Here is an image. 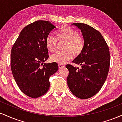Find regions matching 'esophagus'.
Listing matches in <instances>:
<instances>
[{
    "label": "esophagus",
    "instance_id": "34e87169",
    "mask_svg": "<svg viewBox=\"0 0 122 122\" xmlns=\"http://www.w3.org/2000/svg\"><path fill=\"white\" fill-rule=\"evenodd\" d=\"M64 66H65V65H64V64H58V67H59V68H60V69H61V68H63Z\"/></svg>",
    "mask_w": 122,
    "mask_h": 122
}]
</instances>
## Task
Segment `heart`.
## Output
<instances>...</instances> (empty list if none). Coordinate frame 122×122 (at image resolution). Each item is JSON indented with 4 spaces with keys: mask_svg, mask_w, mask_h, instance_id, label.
<instances>
[{
    "mask_svg": "<svg viewBox=\"0 0 122 122\" xmlns=\"http://www.w3.org/2000/svg\"><path fill=\"white\" fill-rule=\"evenodd\" d=\"M56 38L49 35L45 41L49 51L53 52L57 47V40L65 41L63 51H57L50 56V61L58 64H64L73 58L74 55L79 56L84 47V41L75 29L69 26H64L56 32Z\"/></svg>",
    "mask_w": 122,
    "mask_h": 122,
    "instance_id": "1",
    "label": "heart"
}]
</instances>
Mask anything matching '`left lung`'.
<instances>
[{"instance_id": "left-lung-1", "label": "left lung", "mask_w": 122, "mask_h": 122, "mask_svg": "<svg viewBox=\"0 0 122 122\" xmlns=\"http://www.w3.org/2000/svg\"><path fill=\"white\" fill-rule=\"evenodd\" d=\"M79 28L84 41V47L73 62L79 68L66 65L69 71L67 84L71 92L78 98L86 99L100 90L108 73L110 64L109 47L102 35L89 25L73 23Z\"/></svg>"}]
</instances>
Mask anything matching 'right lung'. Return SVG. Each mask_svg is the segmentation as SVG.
I'll use <instances>...</instances> for the list:
<instances>
[{"mask_svg":"<svg viewBox=\"0 0 122 122\" xmlns=\"http://www.w3.org/2000/svg\"><path fill=\"white\" fill-rule=\"evenodd\" d=\"M56 27L46 20H37L23 29L11 51V69L18 87L32 98L42 96L50 87L49 78L58 64L44 63L49 57L45 41Z\"/></svg>","mask_w":122,"mask_h":122,"instance_id":"right-lung-1","label":"right lung"}]
</instances>
